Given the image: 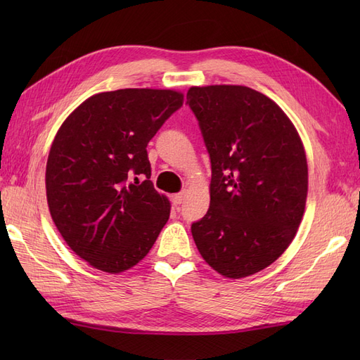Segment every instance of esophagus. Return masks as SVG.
Segmentation results:
<instances>
[{
  "mask_svg": "<svg viewBox=\"0 0 360 360\" xmlns=\"http://www.w3.org/2000/svg\"><path fill=\"white\" fill-rule=\"evenodd\" d=\"M172 202L176 204V205H180L183 201H184V192H180V193H176V195H172Z\"/></svg>",
  "mask_w": 360,
  "mask_h": 360,
  "instance_id": "34e87169",
  "label": "esophagus"
}]
</instances>
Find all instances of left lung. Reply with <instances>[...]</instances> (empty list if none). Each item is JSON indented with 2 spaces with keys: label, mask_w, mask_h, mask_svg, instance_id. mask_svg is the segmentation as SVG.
<instances>
[{
  "label": "left lung",
  "mask_w": 360,
  "mask_h": 360,
  "mask_svg": "<svg viewBox=\"0 0 360 360\" xmlns=\"http://www.w3.org/2000/svg\"><path fill=\"white\" fill-rule=\"evenodd\" d=\"M212 163L210 207L191 230L217 274L245 278L276 261L297 233L308 163L296 127L263 93L243 85L192 86Z\"/></svg>",
  "instance_id": "left-lung-1"
}]
</instances>
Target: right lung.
<instances>
[{
    "label": "right lung",
    "instance_id": "right-lung-1",
    "mask_svg": "<svg viewBox=\"0 0 360 360\" xmlns=\"http://www.w3.org/2000/svg\"><path fill=\"white\" fill-rule=\"evenodd\" d=\"M181 105L172 90L106 91L61 124L46 163L48 205L64 240L90 266L120 274L155 245L169 201L150 180L147 144Z\"/></svg>",
    "mask_w": 360,
    "mask_h": 360
}]
</instances>
